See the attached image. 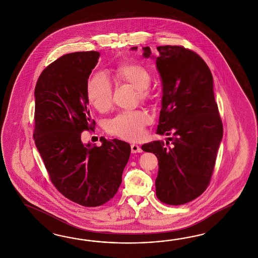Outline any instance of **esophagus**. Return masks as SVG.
Listing matches in <instances>:
<instances>
[{
  "label": "esophagus",
  "instance_id": "34e87169",
  "mask_svg": "<svg viewBox=\"0 0 258 258\" xmlns=\"http://www.w3.org/2000/svg\"><path fill=\"white\" fill-rule=\"evenodd\" d=\"M131 148H132V152L133 153H140V152H142V149H141L140 146H138L136 144H133L131 146Z\"/></svg>",
  "mask_w": 258,
  "mask_h": 258
}]
</instances>
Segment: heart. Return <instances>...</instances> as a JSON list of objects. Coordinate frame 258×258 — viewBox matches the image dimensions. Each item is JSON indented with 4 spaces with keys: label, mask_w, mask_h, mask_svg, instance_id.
Wrapping results in <instances>:
<instances>
[{
    "label": "heart",
    "mask_w": 258,
    "mask_h": 258,
    "mask_svg": "<svg viewBox=\"0 0 258 258\" xmlns=\"http://www.w3.org/2000/svg\"><path fill=\"white\" fill-rule=\"evenodd\" d=\"M118 78L130 83L139 91L141 99L149 97L148 90L151 77L149 71L140 64L127 63L120 66L116 71ZM87 96L91 105L98 111H106L109 109L112 101V86L104 74H95L90 79L87 88ZM150 123V116L144 110L122 111L114 117L110 118L105 125L108 133L125 140L140 139L145 133V126Z\"/></svg>",
    "instance_id": "obj_1"
}]
</instances>
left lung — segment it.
I'll list each match as a JSON object with an SVG mask.
<instances>
[{"label": "left lung", "mask_w": 258, "mask_h": 258, "mask_svg": "<svg viewBox=\"0 0 258 258\" xmlns=\"http://www.w3.org/2000/svg\"><path fill=\"white\" fill-rule=\"evenodd\" d=\"M136 51L137 46L132 47ZM159 55L143 47V56L155 58L162 78V109L156 133L168 137L142 146L158 158L156 195L163 203L180 205L207 188L223 136L215 100L211 71L195 52L182 46H158ZM172 141V146L166 145Z\"/></svg>", "instance_id": "obj_1"}]
</instances>
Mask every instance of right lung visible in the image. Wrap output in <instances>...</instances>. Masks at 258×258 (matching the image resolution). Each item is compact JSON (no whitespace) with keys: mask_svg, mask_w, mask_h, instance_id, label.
<instances>
[{"mask_svg":"<svg viewBox=\"0 0 258 258\" xmlns=\"http://www.w3.org/2000/svg\"><path fill=\"white\" fill-rule=\"evenodd\" d=\"M98 57L96 51L62 55L40 74L34 94L33 137L51 181L86 207L100 206L116 194L131 155L124 141L101 137L100 147L81 141V133L95 125L87 88Z\"/></svg>","mask_w":258,"mask_h":258,"instance_id":"right-lung-1","label":"right lung"}]
</instances>
